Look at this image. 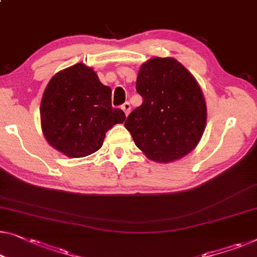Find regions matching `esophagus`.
I'll return each instance as SVG.
<instances>
[{
  "label": "esophagus",
  "instance_id": "esophagus-1",
  "mask_svg": "<svg viewBox=\"0 0 257 257\" xmlns=\"http://www.w3.org/2000/svg\"><path fill=\"white\" fill-rule=\"evenodd\" d=\"M121 109H122V111H124V112H125L126 116H128V113L131 112V104H130L128 102H125V103L121 105Z\"/></svg>",
  "mask_w": 257,
  "mask_h": 257
}]
</instances>
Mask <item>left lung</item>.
<instances>
[{"instance_id": "left-lung-1", "label": "left lung", "mask_w": 257, "mask_h": 257, "mask_svg": "<svg viewBox=\"0 0 257 257\" xmlns=\"http://www.w3.org/2000/svg\"><path fill=\"white\" fill-rule=\"evenodd\" d=\"M136 89L143 104L128 114L125 127L148 159L168 163L197 146L206 125V103L192 74L174 58L141 65Z\"/></svg>"}]
</instances>
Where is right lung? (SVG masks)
Returning <instances> with one entry per match:
<instances>
[{"instance_id":"add662e5","label":"right lung","mask_w":257,"mask_h":257,"mask_svg":"<svg viewBox=\"0 0 257 257\" xmlns=\"http://www.w3.org/2000/svg\"><path fill=\"white\" fill-rule=\"evenodd\" d=\"M111 105V88L91 67L76 64L55 74L40 103V121L47 143L69 158H83L102 147L105 133L125 120Z\"/></svg>"}]
</instances>
